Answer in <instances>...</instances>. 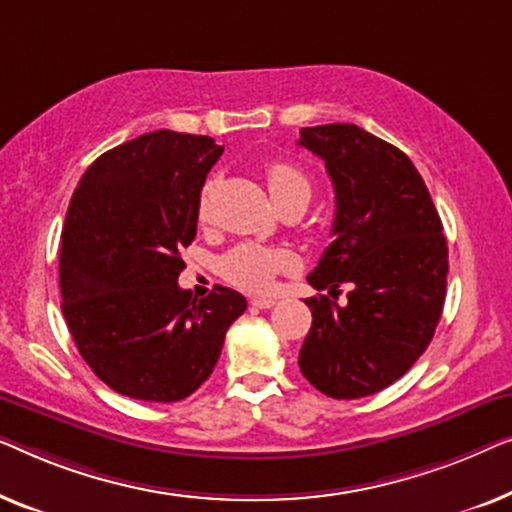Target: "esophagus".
<instances>
[{
  "mask_svg": "<svg viewBox=\"0 0 512 512\" xmlns=\"http://www.w3.org/2000/svg\"><path fill=\"white\" fill-rule=\"evenodd\" d=\"M250 304H253L255 308H271V306H276V299H271V297H253V299H250Z\"/></svg>",
  "mask_w": 512,
  "mask_h": 512,
  "instance_id": "34e87169",
  "label": "esophagus"
}]
</instances>
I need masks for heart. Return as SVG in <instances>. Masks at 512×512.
Segmentation results:
<instances>
[{"label": "heart", "mask_w": 512, "mask_h": 512, "mask_svg": "<svg viewBox=\"0 0 512 512\" xmlns=\"http://www.w3.org/2000/svg\"><path fill=\"white\" fill-rule=\"evenodd\" d=\"M266 185L273 201L278 206L290 204V201L311 199L313 185L304 169L292 162H273L266 169ZM211 194L213 183H206L199 194L197 215L201 222L211 218ZM297 269V257L287 248H269L259 243H239L220 259V273L229 283L248 292H266L280 273H290Z\"/></svg>", "instance_id": "obj_1"}]
</instances>
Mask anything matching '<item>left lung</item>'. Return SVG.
Returning a JSON list of instances; mask_svg holds the SVG:
<instances>
[{
    "instance_id": "left-lung-1",
    "label": "left lung",
    "mask_w": 512,
    "mask_h": 512,
    "mask_svg": "<svg viewBox=\"0 0 512 512\" xmlns=\"http://www.w3.org/2000/svg\"><path fill=\"white\" fill-rule=\"evenodd\" d=\"M325 160L336 215L308 283L313 325L299 369L331 399H362L399 380L427 350L448 285V241L406 153L348 122L301 129ZM349 301L337 304L340 285Z\"/></svg>"
}]
</instances>
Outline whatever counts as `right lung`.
Instances as JSON below:
<instances>
[{
	"mask_svg": "<svg viewBox=\"0 0 512 512\" xmlns=\"http://www.w3.org/2000/svg\"><path fill=\"white\" fill-rule=\"evenodd\" d=\"M220 155L211 136L157 129L99 155L71 197L62 315L95 376L125 397H190L248 306L222 285L204 299L178 287L201 187Z\"/></svg>",
	"mask_w": 512,
	"mask_h": 512,
	"instance_id": "obj_1",
	"label": "right lung"
}]
</instances>
